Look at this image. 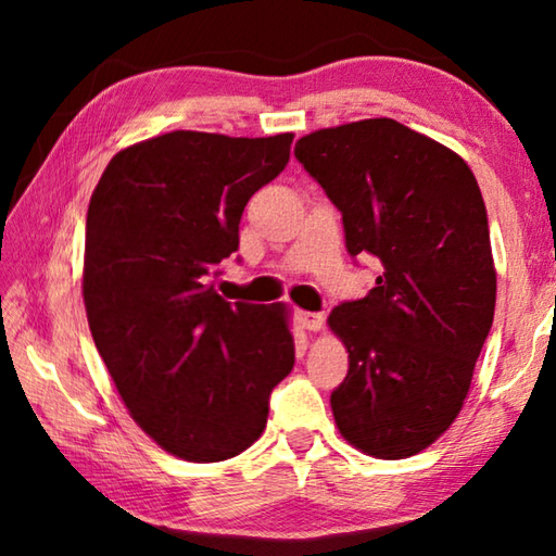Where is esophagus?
<instances>
[{
  "label": "esophagus",
  "mask_w": 556,
  "mask_h": 556,
  "mask_svg": "<svg viewBox=\"0 0 556 556\" xmlns=\"http://www.w3.org/2000/svg\"><path fill=\"white\" fill-rule=\"evenodd\" d=\"M301 328H306V331H321L324 328V314H312V312H299L296 314Z\"/></svg>",
  "instance_id": "34e87169"
}]
</instances>
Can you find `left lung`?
Returning a JSON list of instances; mask_svg holds the SVG:
<instances>
[{"instance_id": "left-lung-1", "label": "left lung", "mask_w": 556, "mask_h": 556, "mask_svg": "<svg viewBox=\"0 0 556 556\" xmlns=\"http://www.w3.org/2000/svg\"><path fill=\"white\" fill-rule=\"evenodd\" d=\"M294 154L343 215L351 257L382 275L328 316L348 348L331 392L345 441L407 458L458 417L495 314L488 213L456 152L390 117L301 137Z\"/></svg>"}]
</instances>
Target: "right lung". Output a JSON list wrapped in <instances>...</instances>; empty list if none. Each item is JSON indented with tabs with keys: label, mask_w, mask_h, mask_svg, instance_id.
I'll use <instances>...</instances> for the list:
<instances>
[{
	"label": "right lung",
	"mask_w": 556,
	"mask_h": 556,
	"mask_svg": "<svg viewBox=\"0 0 556 556\" xmlns=\"http://www.w3.org/2000/svg\"><path fill=\"white\" fill-rule=\"evenodd\" d=\"M294 135L168 131L112 156L86 223L92 341L131 419L159 446L215 464L255 444L294 368L285 306L225 301L211 277L238 252L252 193Z\"/></svg>",
	"instance_id": "add662e5"
}]
</instances>
